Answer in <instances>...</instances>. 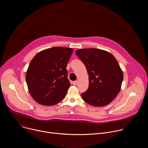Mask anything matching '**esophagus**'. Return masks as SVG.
<instances>
[{
	"label": "esophagus",
	"instance_id": "obj_1",
	"mask_svg": "<svg viewBox=\"0 0 148 148\" xmlns=\"http://www.w3.org/2000/svg\"><path fill=\"white\" fill-rule=\"evenodd\" d=\"M73 85L76 86V85H77V84H78V80L74 81H73Z\"/></svg>",
	"mask_w": 148,
	"mask_h": 148
}]
</instances>
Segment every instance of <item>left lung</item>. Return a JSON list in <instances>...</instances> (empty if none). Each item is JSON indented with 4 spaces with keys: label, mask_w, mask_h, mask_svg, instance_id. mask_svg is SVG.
Returning <instances> with one entry per match:
<instances>
[{
    "label": "left lung",
    "mask_w": 148,
    "mask_h": 148,
    "mask_svg": "<svg viewBox=\"0 0 148 148\" xmlns=\"http://www.w3.org/2000/svg\"><path fill=\"white\" fill-rule=\"evenodd\" d=\"M77 56L84 62L89 75V87L81 94L86 102L103 107L120 92L123 74L118 62L110 52L98 49H78Z\"/></svg>",
    "instance_id": "left-lung-1"
}]
</instances>
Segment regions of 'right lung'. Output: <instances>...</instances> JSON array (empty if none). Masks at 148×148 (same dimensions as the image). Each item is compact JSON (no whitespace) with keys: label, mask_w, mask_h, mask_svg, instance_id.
<instances>
[{"label":"right lung","mask_w":148,"mask_h":148,"mask_svg":"<svg viewBox=\"0 0 148 148\" xmlns=\"http://www.w3.org/2000/svg\"><path fill=\"white\" fill-rule=\"evenodd\" d=\"M73 52L71 48L54 47L40 51L32 60L26 80L38 103L51 106L65 97L70 86L66 68Z\"/></svg>","instance_id":"obj_1"}]
</instances>
